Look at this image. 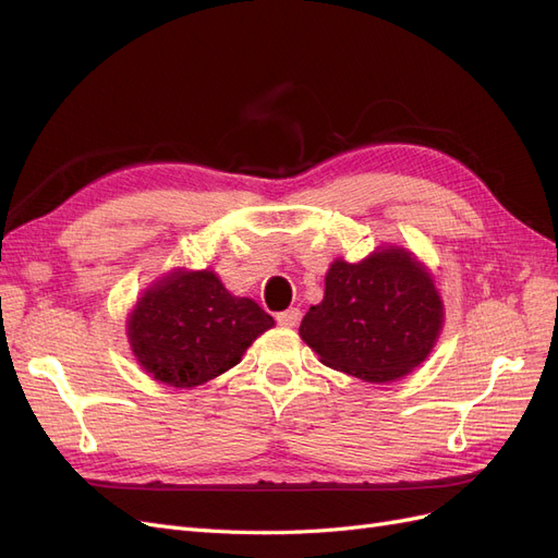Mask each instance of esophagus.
Returning <instances> with one entry per match:
<instances>
[{
	"mask_svg": "<svg viewBox=\"0 0 558 558\" xmlns=\"http://www.w3.org/2000/svg\"><path fill=\"white\" fill-rule=\"evenodd\" d=\"M298 320H300V310H295V307H291V310H286V312H279V314H277V324H279V326H283V328H293V326H298Z\"/></svg>",
	"mask_w": 558,
	"mask_h": 558,
	"instance_id": "obj_1",
	"label": "esophagus"
}]
</instances>
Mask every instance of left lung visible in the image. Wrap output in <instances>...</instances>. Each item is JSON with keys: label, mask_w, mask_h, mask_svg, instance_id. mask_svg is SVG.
Listing matches in <instances>:
<instances>
[{"label": "left lung", "mask_w": 558, "mask_h": 558, "mask_svg": "<svg viewBox=\"0 0 558 558\" xmlns=\"http://www.w3.org/2000/svg\"><path fill=\"white\" fill-rule=\"evenodd\" d=\"M442 300L426 267L404 248H379L361 263L335 260L326 295L300 324L324 365L373 384L424 363L442 328Z\"/></svg>", "instance_id": "1"}]
</instances>
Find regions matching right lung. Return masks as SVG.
Wrapping results in <instances>:
<instances>
[{
	"mask_svg": "<svg viewBox=\"0 0 558 558\" xmlns=\"http://www.w3.org/2000/svg\"><path fill=\"white\" fill-rule=\"evenodd\" d=\"M275 318L248 298H234L209 269L174 272L150 286L130 314L134 356L156 379L191 388L242 361Z\"/></svg>",
	"mask_w": 558,
	"mask_h": 558,
	"instance_id": "1",
	"label": "right lung"
}]
</instances>
